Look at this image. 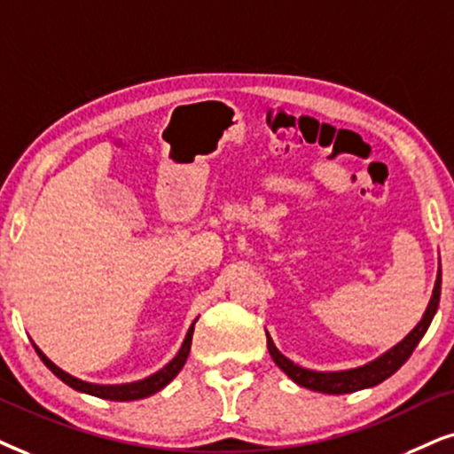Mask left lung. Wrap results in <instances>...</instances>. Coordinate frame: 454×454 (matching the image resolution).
<instances>
[{
  "label": "left lung",
  "mask_w": 454,
  "mask_h": 454,
  "mask_svg": "<svg viewBox=\"0 0 454 454\" xmlns=\"http://www.w3.org/2000/svg\"><path fill=\"white\" fill-rule=\"evenodd\" d=\"M440 291H442V270H438L434 295L427 303L426 314H423V318L419 320V325L415 326V329H412L403 341L395 343L392 349H387L386 354L380 356V358H375L369 364L358 366V369L335 371V372H320V371L303 369V366L295 364L294 360H289L286 356L280 354L277 346H274L272 337L266 333L268 352H270V356H272V360L277 363L278 369L285 371L286 375H289L291 380L297 383V386L314 389V392L349 394V392H358V389H364V387H372V386H377V383L386 381L387 377H392L394 372L411 358L412 349L417 348V343L421 341L423 335H426L427 326L432 325V318H434L435 309H438V303H440Z\"/></svg>",
  "instance_id": "8db88e82"
}]
</instances>
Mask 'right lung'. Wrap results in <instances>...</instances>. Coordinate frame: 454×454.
<instances>
[{
    "mask_svg": "<svg viewBox=\"0 0 454 454\" xmlns=\"http://www.w3.org/2000/svg\"><path fill=\"white\" fill-rule=\"evenodd\" d=\"M192 333H194V323L191 325V329H188V333H186V340H184V343H182L180 352L176 354V358L171 360L169 364H165L163 369L157 371L151 377H146V380H140V381H134V383H121V386H98V383H88V381L77 380V377L68 375V372L62 371L60 366H56L54 363H51L48 356H45L42 349L35 346V343H33V346H35V352L39 354V358L43 360V364L48 366V369L54 372V375L59 377L60 381H65L67 386L77 389V392L96 395V398L117 400V403H128V400H140V398H146V395L157 394L159 389H163L171 380H174L177 372L182 371V366H184L186 358H188V352H191Z\"/></svg>",
    "mask_w": 454,
    "mask_h": 454,
    "instance_id": "right-lung-1",
    "label": "right lung"
}]
</instances>
